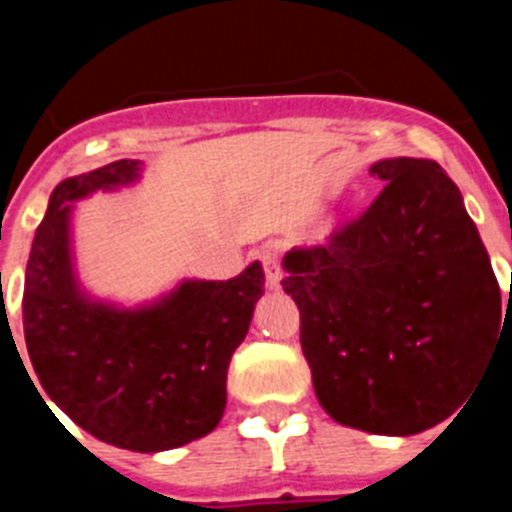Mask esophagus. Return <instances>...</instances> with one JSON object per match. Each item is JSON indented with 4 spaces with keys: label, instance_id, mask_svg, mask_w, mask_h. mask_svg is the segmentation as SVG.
Instances as JSON below:
<instances>
[{
    "label": "esophagus",
    "instance_id": "esophagus-1",
    "mask_svg": "<svg viewBox=\"0 0 512 512\" xmlns=\"http://www.w3.org/2000/svg\"><path fill=\"white\" fill-rule=\"evenodd\" d=\"M261 261H264L266 284H269L271 289H277V287H279V282H282V266H279L277 253L264 251V253H261Z\"/></svg>",
    "mask_w": 512,
    "mask_h": 512
}]
</instances>
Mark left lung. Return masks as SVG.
Listing matches in <instances>:
<instances>
[{
	"instance_id": "obj_1",
	"label": "left lung",
	"mask_w": 512,
	"mask_h": 512,
	"mask_svg": "<svg viewBox=\"0 0 512 512\" xmlns=\"http://www.w3.org/2000/svg\"><path fill=\"white\" fill-rule=\"evenodd\" d=\"M359 217L284 256L302 354L325 413L413 436L449 418L482 377L500 287L464 200L428 158H387Z\"/></svg>"
}]
</instances>
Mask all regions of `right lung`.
Returning <instances> with one entry per match:
<instances>
[{"mask_svg":"<svg viewBox=\"0 0 512 512\" xmlns=\"http://www.w3.org/2000/svg\"><path fill=\"white\" fill-rule=\"evenodd\" d=\"M138 171L140 161L120 158L53 189L27 259L22 325L35 374L63 413L99 441L153 454L220 423L230 356L266 279L253 261L228 282L187 279L138 310L87 300L71 264V202Z\"/></svg>","mask_w":512,"mask_h":512,"instance_id":"add662e5","label":"right lung"}]
</instances>
